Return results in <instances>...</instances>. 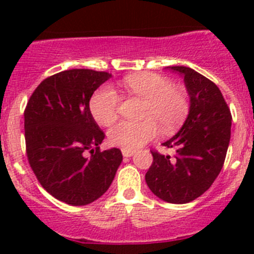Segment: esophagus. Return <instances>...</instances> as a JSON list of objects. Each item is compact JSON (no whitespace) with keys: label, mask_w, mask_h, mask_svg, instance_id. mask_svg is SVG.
<instances>
[{"label":"esophagus","mask_w":254,"mask_h":254,"mask_svg":"<svg viewBox=\"0 0 254 254\" xmlns=\"http://www.w3.org/2000/svg\"><path fill=\"white\" fill-rule=\"evenodd\" d=\"M122 153L124 157H131L134 155V151L132 150H127V148H122Z\"/></svg>","instance_id":"1"}]
</instances>
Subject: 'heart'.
Here are the masks:
<instances>
[{"instance_id": "1", "label": "heart", "mask_w": 254, "mask_h": 254, "mask_svg": "<svg viewBox=\"0 0 254 254\" xmlns=\"http://www.w3.org/2000/svg\"><path fill=\"white\" fill-rule=\"evenodd\" d=\"M123 86L130 94L145 99L140 122L123 120L111 127L108 139L112 145L136 150L162 132L171 134L186 122L190 109L189 96L182 87L158 73L141 72L127 76ZM120 98L114 88L106 84L97 89L89 101V111L98 124L108 127L118 118Z\"/></svg>"}]
</instances>
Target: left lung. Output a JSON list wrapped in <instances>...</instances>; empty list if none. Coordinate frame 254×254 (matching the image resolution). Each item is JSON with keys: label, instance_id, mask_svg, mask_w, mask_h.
I'll return each mask as SVG.
<instances>
[{"label": "left lung", "instance_id": "1", "mask_svg": "<svg viewBox=\"0 0 254 254\" xmlns=\"http://www.w3.org/2000/svg\"><path fill=\"white\" fill-rule=\"evenodd\" d=\"M184 77L190 97L188 118L178 134L163 142L176 155L152 150V165L145 179L156 196L172 204H186L204 194L217 178L231 137L232 115L219 87L186 66H170Z\"/></svg>", "mask_w": 254, "mask_h": 254}]
</instances>
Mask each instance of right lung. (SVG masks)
Segmentation results:
<instances>
[{"label": "right lung", "mask_w": 254, "mask_h": 254, "mask_svg": "<svg viewBox=\"0 0 254 254\" xmlns=\"http://www.w3.org/2000/svg\"><path fill=\"white\" fill-rule=\"evenodd\" d=\"M111 76L88 68L55 73L40 82L25 107L30 168L49 194L70 205L101 198L123 161L119 148L101 151L106 134L89 111L93 92Z\"/></svg>", "instance_id": "1"}]
</instances>
